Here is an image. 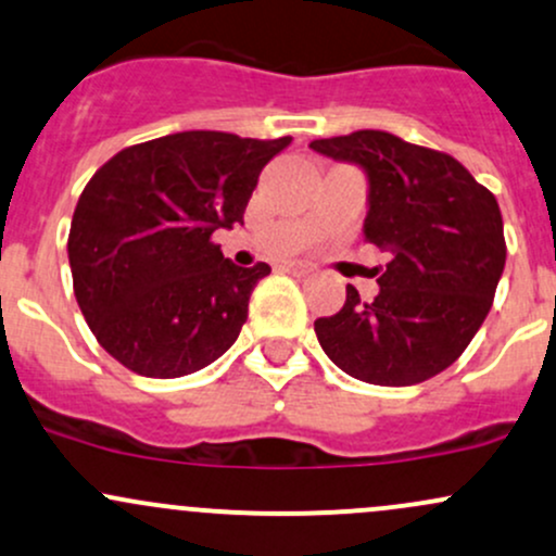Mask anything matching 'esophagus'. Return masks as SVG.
Segmentation results:
<instances>
[{
  "label": "esophagus",
  "instance_id": "esophagus-1",
  "mask_svg": "<svg viewBox=\"0 0 556 556\" xmlns=\"http://www.w3.org/2000/svg\"><path fill=\"white\" fill-rule=\"evenodd\" d=\"M285 271L298 274V277H303V274L311 271V266L303 264V261H290V264H285Z\"/></svg>",
  "mask_w": 556,
  "mask_h": 556
}]
</instances>
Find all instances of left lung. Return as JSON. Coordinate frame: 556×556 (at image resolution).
Wrapping results in <instances>:
<instances>
[{
  "label": "left lung",
  "instance_id": "1",
  "mask_svg": "<svg viewBox=\"0 0 556 556\" xmlns=\"http://www.w3.org/2000/svg\"><path fill=\"white\" fill-rule=\"evenodd\" d=\"M311 150L367 174L364 240L390 261L364 303L353 285L334 316L316 319L319 345L371 386H417L465 353L491 311L506 245L496 198L446 152L362 129Z\"/></svg>",
  "mask_w": 556,
  "mask_h": 556
}]
</instances>
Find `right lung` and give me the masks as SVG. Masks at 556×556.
Segmentation results:
<instances>
[{
	"label": "right lung",
	"instance_id": "right-lung-1",
	"mask_svg": "<svg viewBox=\"0 0 556 556\" xmlns=\"http://www.w3.org/2000/svg\"><path fill=\"white\" fill-rule=\"evenodd\" d=\"M292 142L179 131L121 150L71 222L78 308L97 343L142 377H185L235 345L271 268L235 266L213 245L242 224L261 170Z\"/></svg>",
	"mask_w": 556,
	"mask_h": 556
}]
</instances>
